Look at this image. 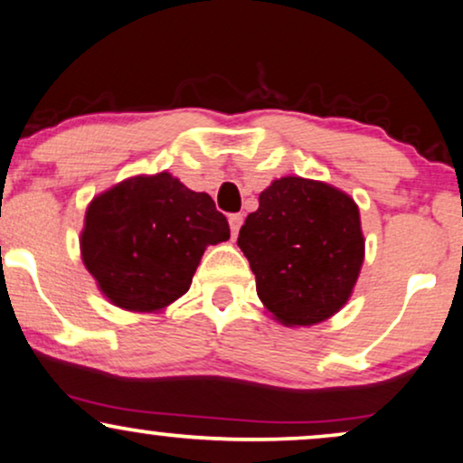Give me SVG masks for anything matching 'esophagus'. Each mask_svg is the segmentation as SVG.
Listing matches in <instances>:
<instances>
[{
    "label": "esophagus",
    "mask_w": 463,
    "mask_h": 463,
    "mask_svg": "<svg viewBox=\"0 0 463 463\" xmlns=\"http://www.w3.org/2000/svg\"><path fill=\"white\" fill-rule=\"evenodd\" d=\"M228 224H231L232 237H237L239 228H241V224H243V213H231V218H228Z\"/></svg>",
    "instance_id": "esophagus-1"
}]
</instances>
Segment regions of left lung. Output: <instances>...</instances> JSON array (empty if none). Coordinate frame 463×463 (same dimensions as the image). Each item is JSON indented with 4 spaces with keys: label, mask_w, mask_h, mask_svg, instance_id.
I'll use <instances>...</instances> for the list:
<instances>
[{
    "label": "left lung",
    "mask_w": 463,
    "mask_h": 463,
    "mask_svg": "<svg viewBox=\"0 0 463 463\" xmlns=\"http://www.w3.org/2000/svg\"><path fill=\"white\" fill-rule=\"evenodd\" d=\"M237 245L260 301L288 326L335 314L353 292L365 251L353 198L301 177H282L262 192Z\"/></svg>",
    "instance_id": "8db88e82"
}]
</instances>
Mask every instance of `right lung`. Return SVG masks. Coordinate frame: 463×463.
<instances>
[{
	"label": "right lung",
	"instance_id": "obj_1",
	"mask_svg": "<svg viewBox=\"0 0 463 463\" xmlns=\"http://www.w3.org/2000/svg\"><path fill=\"white\" fill-rule=\"evenodd\" d=\"M228 237L231 228L212 196L157 173L93 198L80 251L115 306L154 312L188 292L204 248Z\"/></svg>",
	"mask_w": 463,
	"mask_h": 463
}]
</instances>
